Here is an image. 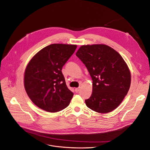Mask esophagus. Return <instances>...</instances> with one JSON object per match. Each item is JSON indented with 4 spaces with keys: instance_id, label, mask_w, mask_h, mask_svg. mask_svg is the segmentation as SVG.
<instances>
[{
    "instance_id": "1",
    "label": "esophagus",
    "mask_w": 150,
    "mask_h": 150,
    "mask_svg": "<svg viewBox=\"0 0 150 150\" xmlns=\"http://www.w3.org/2000/svg\"><path fill=\"white\" fill-rule=\"evenodd\" d=\"M79 90H80V87H78V88H75V92H76V93H78V92H79Z\"/></svg>"
}]
</instances>
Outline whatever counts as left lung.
<instances>
[{
	"instance_id": "obj_1",
	"label": "left lung",
	"mask_w": 150,
	"mask_h": 150,
	"mask_svg": "<svg viewBox=\"0 0 150 150\" xmlns=\"http://www.w3.org/2000/svg\"><path fill=\"white\" fill-rule=\"evenodd\" d=\"M76 55L93 80V93L85 100L87 106L100 113L116 109L127 96L131 81L130 71L121 56L103 44L82 45Z\"/></svg>"
}]
</instances>
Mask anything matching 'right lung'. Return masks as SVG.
<instances>
[{"label":"right lung","instance_id":"add662e5","mask_svg":"<svg viewBox=\"0 0 150 150\" xmlns=\"http://www.w3.org/2000/svg\"><path fill=\"white\" fill-rule=\"evenodd\" d=\"M76 45L53 44L37 53L26 68L25 88L40 109L54 113L67 108L74 94L67 87L62 69Z\"/></svg>","mask_w":150,"mask_h":150}]
</instances>
